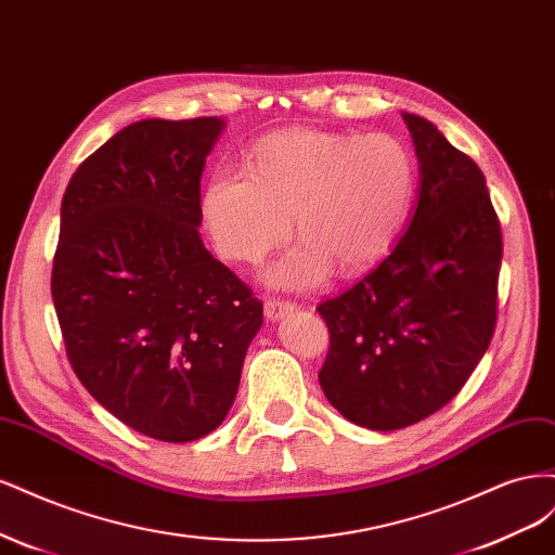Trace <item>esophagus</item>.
I'll use <instances>...</instances> for the list:
<instances>
[{
  "label": "esophagus",
  "instance_id": "obj_1",
  "mask_svg": "<svg viewBox=\"0 0 555 555\" xmlns=\"http://www.w3.org/2000/svg\"><path fill=\"white\" fill-rule=\"evenodd\" d=\"M294 310H296V306L284 304V300H268V304L263 306V314L268 322H278V319H282L284 314H289Z\"/></svg>",
  "mask_w": 555,
  "mask_h": 555
}]
</instances>
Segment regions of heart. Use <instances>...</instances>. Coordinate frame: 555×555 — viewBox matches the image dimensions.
<instances>
[{"instance_id":"b5f03b06","label":"heart","mask_w":555,"mask_h":555,"mask_svg":"<svg viewBox=\"0 0 555 555\" xmlns=\"http://www.w3.org/2000/svg\"><path fill=\"white\" fill-rule=\"evenodd\" d=\"M414 196V162L389 133L292 129L251 150L247 173L208 180L201 210L224 257L257 263L292 229L298 243L268 268L282 289H310L333 266L359 273L386 255Z\"/></svg>"}]
</instances>
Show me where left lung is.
Returning a JSON list of instances; mask_svg holds the SVG:
<instances>
[{
	"label": "left lung",
	"instance_id": "1",
	"mask_svg": "<svg viewBox=\"0 0 555 555\" xmlns=\"http://www.w3.org/2000/svg\"><path fill=\"white\" fill-rule=\"evenodd\" d=\"M402 120L418 159L412 220L371 273L317 308L331 335L322 391L371 430L444 408L495 331L502 233L486 178L426 117Z\"/></svg>",
	"mask_w": 555,
	"mask_h": 555
}]
</instances>
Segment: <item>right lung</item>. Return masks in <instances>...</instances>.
<instances>
[{"label":"right lung","instance_id":"obj_1","mask_svg":"<svg viewBox=\"0 0 555 555\" xmlns=\"http://www.w3.org/2000/svg\"><path fill=\"white\" fill-rule=\"evenodd\" d=\"M222 117H147L66 184L53 300L82 386L147 438L192 442L224 422L263 324L201 241V173Z\"/></svg>","mask_w":555,"mask_h":555}]
</instances>
